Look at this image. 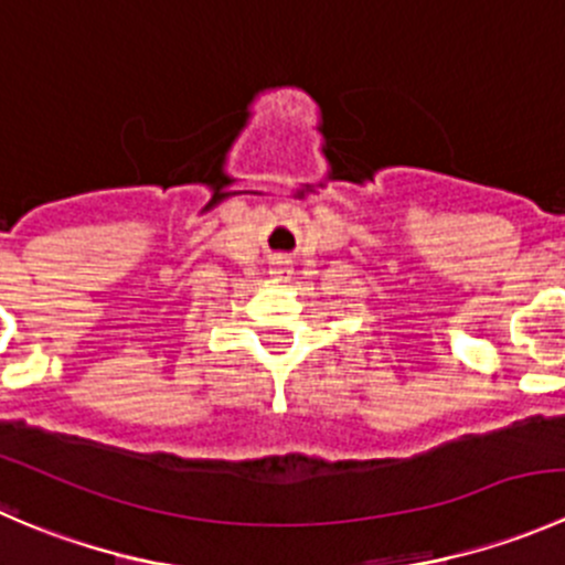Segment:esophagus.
<instances>
[{
	"instance_id": "1",
	"label": "esophagus",
	"mask_w": 565,
	"mask_h": 565,
	"mask_svg": "<svg viewBox=\"0 0 565 565\" xmlns=\"http://www.w3.org/2000/svg\"><path fill=\"white\" fill-rule=\"evenodd\" d=\"M273 276H276V281H289V276H292L289 262H276V265H273Z\"/></svg>"
}]
</instances>
